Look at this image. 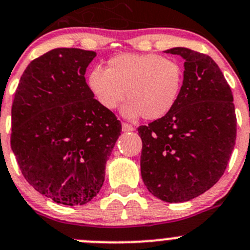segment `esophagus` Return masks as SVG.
Wrapping results in <instances>:
<instances>
[{
	"label": "esophagus",
	"instance_id": "esophagus-1",
	"mask_svg": "<svg viewBox=\"0 0 250 250\" xmlns=\"http://www.w3.org/2000/svg\"><path fill=\"white\" fill-rule=\"evenodd\" d=\"M122 130L123 132H133V130H134V127H133L132 125H128V123H125V122H123L122 123Z\"/></svg>",
	"mask_w": 250,
	"mask_h": 250
}]
</instances>
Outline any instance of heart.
Listing matches in <instances>:
<instances>
[{
	"label": "heart",
	"mask_w": 250,
	"mask_h": 250,
	"mask_svg": "<svg viewBox=\"0 0 250 250\" xmlns=\"http://www.w3.org/2000/svg\"><path fill=\"white\" fill-rule=\"evenodd\" d=\"M184 71L176 60L157 54L125 53L111 58L106 69L94 67L88 87L104 109L113 110L125 100L123 116L158 120L169 113L183 89Z\"/></svg>",
	"instance_id": "obj_1"
}]
</instances>
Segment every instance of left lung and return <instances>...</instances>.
<instances>
[{
	"mask_svg": "<svg viewBox=\"0 0 250 250\" xmlns=\"http://www.w3.org/2000/svg\"><path fill=\"white\" fill-rule=\"evenodd\" d=\"M184 82L169 113L140 125L141 178L155 197L186 202L218 183L236 143L237 120L229 83L209 55L176 47Z\"/></svg>",
	"mask_w": 250,
	"mask_h": 250,
	"instance_id": "left-lung-1",
	"label": "left lung"
}]
</instances>
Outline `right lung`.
Here are the masks:
<instances>
[{
  "mask_svg": "<svg viewBox=\"0 0 250 250\" xmlns=\"http://www.w3.org/2000/svg\"><path fill=\"white\" fill-rule=\"evenodd\" d=\"M97 53L57 48L32 60L12 105L11 146L22 175L54 202L82 206L99 193L122 125L90 92Z\"/></svg>",
  "mask_w": 250,
  "mask_h": 250,
  "instance_id": "right-lung-1",
  "label": "right lung"
}]
</instances>
